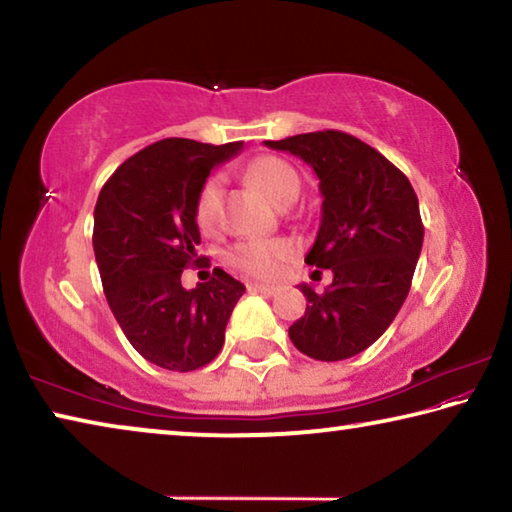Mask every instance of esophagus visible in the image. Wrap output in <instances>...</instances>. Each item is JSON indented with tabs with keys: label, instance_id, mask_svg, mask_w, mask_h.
Segmentation results:
<instances>
[{
	"label": "esophagus",
	"instance_id": "34e87169",
	"mask_svg": "<svg viewBox=\"0 0 512 512\" xmlns=\"http://www.w3.org/2000/svg\"><path fill=\"white\" fill-rule=\"evenodd\" d=\"M248 291L264 293V296H273V293H277V287L275 284H264V282H248Z\"/></svg>",
	"mask_w": 512,
	"mask_h": 512
}]
</instances>
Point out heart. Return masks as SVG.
<instances>
[{"instance_id": "heart-1", "label": "heart", "mask_w": 512, "mask_h": 512, "mask_svg": "<svg viewBox=\"0 0 512 512\" xmlns=\"http://www.w3.org/2000/svg\"><path fill=\"white\" fill-rule=\"evenodd\" d=\"M246 176L259 192H262L268 201L287 207L296 201L300 194V173L293 164L287 160L275 158V155H259L248 164ZM221 201H223V178L210 176L198 189L196 196V223L203 230H212L219 223L221 214ZM293 253V246L284 239H246L228 250L230 266L239 268L248 275L255 277H268L277 271L284 259Z\"/></svg>"}]
</instances>
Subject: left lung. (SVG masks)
I'll return each instance as SVG.
<instances>
[{
    "mask_svg": "<svg viewBox=\"0 0 512 512\" xmlns=\"http://www.w3.org/2000/svg\"><path fill=\"white\" fill-rule=\"evenodd\" d=\"M266 146L298 155L316 171L323 216L305 262L334 273L325 293L302 284L309 305L289 339L311 359H350L386 332L409 296L424 239L418 196L393 162L343 131Z\"/></svg>",
    "mask_w": 512,
    "mask_h": 512,
    "instance_id": "1",
    "label": "left lung"
}]
</instances>
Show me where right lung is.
<instances>
[{
    "label": "right lung",
    "instance_id": "right-lung-1",
    "mask_svg": "<svg viewBox=\"0 0 512 512\" xmlns=\"http://www.w3.org/2000/svg\"><path fill=\"white\" fill-rule=\"evenodd\" d=\"M239 149L241 142L160 140L119 164L94 207L92 246L108 305L133 348L164 370L207 366L246 291L221 268L196 289L180 284L183 268L201 259L198 189Z\"/></svg>",
    "mask_w": 512,
    "mask_h": 512
}]
</instances>
